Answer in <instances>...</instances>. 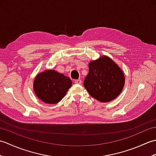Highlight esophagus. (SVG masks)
I'll return each mask as SVG.
<instances>
[{
	"label": "esophagus",
	"mask_w": 156,
	"mask_h": 156,
	"mask_svg": "<svg viewBox=\"0 0 156 156\" xmlns=\"http://www.w3.org/2000/svg\"><path fill=\"white\" fill-rule=\"evenodd\" d=\"M74 82L76 84H82V80L80 79H78V80H76L74 81Z\"/></svg>",
	"instance_id": "esophagus-1"
}]
</instances>
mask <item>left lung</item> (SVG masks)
Wrapping results in <instances>:
<instances>
[{
	"mask_svg": "<svg viewBox=\"0 0 156 156\" xmlns=\"http://www.w3.org/2000/svg\"><path fill=\"white\" fill-rule=\"evenodd\" d=\"M89 72L84 87L91 97L101 102L117 98L125 85V75L121 68L107 55H102L88 64Z\"/></svg>",
	"mask_w": 156,
	"mask_h": 156,
	"instance_id": "8db88e82",
	"label": "left lung"
}]
</instances>
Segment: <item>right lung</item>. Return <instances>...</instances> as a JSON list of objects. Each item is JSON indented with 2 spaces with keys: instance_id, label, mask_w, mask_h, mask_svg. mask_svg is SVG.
I'll return each instance as SVG.
<instances>
[{
  "instance_id": "add662e5",
  "label": "right lung",
  "mask_w": 156,
  "mask_h": 156,
  "mask_svg": "<svg viewBox=\"0 0 156 156\" xmlns=\"http://www.w3.org/2000/svg\"><path fill=\"white\" fill-rule=\"evenodd\" d=\"M72 82L68 76L54 69H46L35 76L34 90L45 103L56 104L64 98Z\"/></svg>"
}]
</instances>
